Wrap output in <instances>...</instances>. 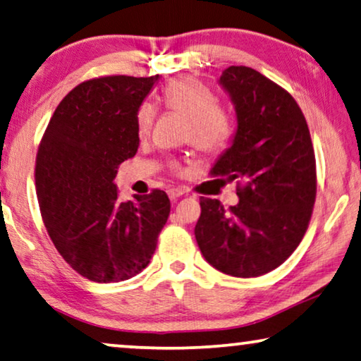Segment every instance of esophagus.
Masks as SVG:
<instances>
[{
  "mask_svg": "<svg viewBox=\"0 0 361 361\" xmlns=\"http://www.w3.org/2000/svg\"><path fill=\"white\" fill-rule=\"evenodd\" d=\"M186 192V190L185 188H170L169 190V196H170V200H178L180 196H183Z\"/></svg>",
  "mask_w": 361,
  "mask_h": 361,
  "instance_id": "34e87169",
  "label": "esophagus"
}]
</instances>
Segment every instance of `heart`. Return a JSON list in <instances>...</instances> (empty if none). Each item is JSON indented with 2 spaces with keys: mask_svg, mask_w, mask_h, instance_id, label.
I'll use <instances>...</instances> for the list:
<instances>
[{
  "mask_svg": "<svg viewBox=\"0 0 361 361\" xmlns=\"http://www.w3.org/2000/svg\"><path fill=\"white\" fill-rule=\"evenodd\" d=\"M161 98L169 109L188 118L185 139L201 154H217L232 135V118L224 106L217 103V96L202 81L183 77L171 80L161 91ZM155 109L149 103L137 109V128L140 134L152 129Z\"/></svg>",
  "mask_w": 361,
  "mask_h": 361,
  "instance_id": "1",
  "label": "heart"
}]
</instances>
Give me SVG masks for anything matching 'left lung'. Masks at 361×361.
Returning <instances> with one entry per match:
<instances>
[{
	"label": "left lung",
	"mask_w": 361,
	"mask_h": 361,
	"mask_svg": "<svg viewBox=\"0 0 361 361\" xmlns=\"http://www.w3.org/2000/svg\"><path fill=\"white\" fill-rule=\"evenodd\" d=\"M219 83L237 113L232 145L211 175L237 181L238 204L201 197L195 227L202 257L237 278L262 276L296 250L316 202V155L301 108L250 67H229Z\"/></svg>",
	"instance_id": "8db88e82"
}]
</instances>
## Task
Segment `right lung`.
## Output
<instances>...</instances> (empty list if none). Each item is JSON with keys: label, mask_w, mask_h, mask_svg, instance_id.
<instances>
[{"label": "right lung", "mask_w": 361, "mask_h": 361, "mask_svg": "<svg viewBox=\"0 0 361 361\" xmlns=\"http://www.w3.org/2000/svg\"><path fill=\"white\" fill-rule=\"evenodd\" d=\"M159 75L86 80L55 109L39 144L35 190L45 229L86 280L118 283L150 263L170 214L165 191L118 200L119 165L139 147L137 109Z\"/></svg>", "instance_id": "right-lung-1"}]
</instances>
